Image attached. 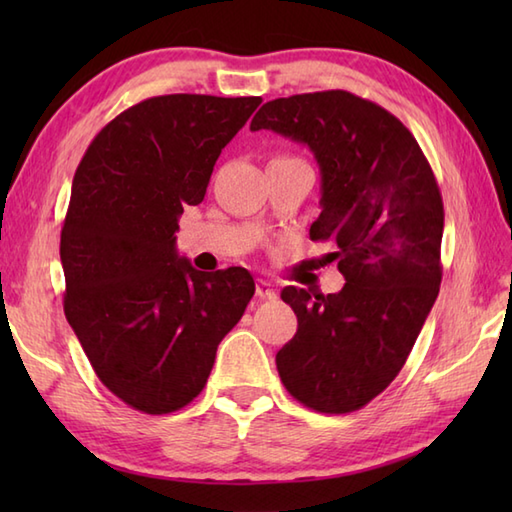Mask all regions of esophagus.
Returning a JSON list of instances; mask_svg holds the SVG:
<instances>
[{"label":"esophagus","instance_id":"1","mask_svg":"<svg viewBox=\"0 0 512 512\" xmlns=\"http://www.w3.org/2000/svg\"><path fill=\"white\" fill-rule=\"evenodd\" d=\"M257 297L259 299H268V301H273V299H277V292H275V288L268 284V281H264V279H259L257 281Z\"/></svg>","mask_w":512,"mask_h":512}]
</instances>
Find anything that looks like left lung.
<instances>
[{
  "instance_id": "1",
  "label": "left lung",
  "mask_w": 512,
  "mask_h": 512,
  "mask_svg": "<svg viewBox=\"0 0 512 512\" xmlns=\"http://www.w3.org/2000/svg\"><path fill=\"white\" fill-rule=\"evenodd\" d=\"M250 129L306 143L321 171L314 242H334L345 286H288L297 334L277 352L292 398L319 413L365 407L398 376L442 281L444 206L429 160L394 114L345 90L262 105Z\"/></svg>"
}]
</instances>
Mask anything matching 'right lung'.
Masks as SVG:
<instances>
[{"mask_svg":"<svg viewBox=\"0 0 512 512\" xmlns=\"http://www.w3.org/2000/svg\"><path fill=\"white\" fill-rule=\"evenodd\" d=\"M259 96H151L94 136L61 228L63 310L101 383L151 416L200 394L255 295L246 268L200 273L176 253L217 156Z\"/></svg>","mask_w":512,"mask_h":512,"instance_id":"right-lung-1","label":"right lung"}]
</instances>
